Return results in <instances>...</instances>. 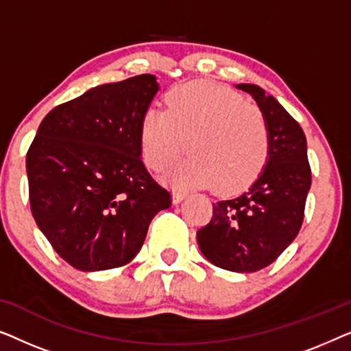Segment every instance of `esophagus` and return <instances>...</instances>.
I'll return each mask as SVG.
<instances>
[{"label":"esophagus","mask_w":351,"mask_h":351,"mask_svg":"<svg viewBox=\"0 0 351 351\" xmlns=\"http://www.w3.org/2000/svg\"><path fill=\"white\" fill-rule=\"evenodd\" d=\"M186 195H189V193H186V190L174 189V190H172V201H174V203H180V201L184 199Z\"/></svg>","instance_id":"obj_1"}]
</instances>
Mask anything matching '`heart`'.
Instances as JSON below:
<instances>
[{
  "label": "heart",
  "instance_id": "b5f03b06",
  "mask_svg": "<svg viewBox=\"0 0 351 351\" xmlns=\"http://www.w3.org/2000/svg\"><path fill=\"white\" fill-rule=\"evenodd\" d=\"M190 153L172 172L182 185L237 190L265 166L270 136L265 119L243 95L214 83L176 86L166 108H150L141 123L143 161L165 171L180 153Z\"/></svg>",
  "mask_w": 351,
  "mask_h": 351
}]
</instances>
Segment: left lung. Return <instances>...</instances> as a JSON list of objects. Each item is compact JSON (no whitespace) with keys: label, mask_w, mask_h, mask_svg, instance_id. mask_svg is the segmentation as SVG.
Returning a JSON list of instances; mask_svg holds the SVG:
<instances>
[{"label":"left lung","mask_w":351,"mask_h":351,"mask_svg":"<svg viewBox=\"0 0 351 351\" xmlns=\"http://www.w3.org/2000/svg\"><path fill=\"white\" fill-rule=\"evenodd\" d=\"M237 88L252 95L265 118L270 136L267 165L244 193L213 203L210 222L196 232V239L215 267L251 273L275 262L295 239L304 222L311 169L300 124L258 86Z\"/></svg>","instance_id":"obj_1"}]
</instances>
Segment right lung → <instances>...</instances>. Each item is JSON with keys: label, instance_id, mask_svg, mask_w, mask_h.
<instances>
[{"label": "right lung", "instance_id": "add662e5", "mask_svg": "<svg viewBox=\"0 0 351 351\" xmlns=\"http://www.w3.org/2000/svg\"><path fill=\"white\" fill-rule=\"evenodd\" d=\"M153 75L89 89L43 119L27 152L33 219L54 251L83 271L132 261L171 193L141 160Z\"/></svg>", "mask_w": 351, "mask_h": 351}]
</instances>
